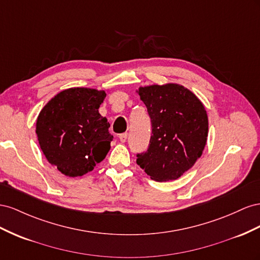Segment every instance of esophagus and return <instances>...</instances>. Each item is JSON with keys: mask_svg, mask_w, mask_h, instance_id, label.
<instances>
[{"mask_svg": "<svg viewBox=\"0 0 260 260\" xmlns=\"http://www.w3.org/2000/svg\"><path fill=\"white\" fill-rule=\"evenodd\" d=\"M118 139H120L121 143H125L127 140V133H123V134L118 135Z\"/></svg>", "mask_w": 260, "mask_h": 260, "instance_id": "esophagus-1", "label": "esophagus"}]
</instances>
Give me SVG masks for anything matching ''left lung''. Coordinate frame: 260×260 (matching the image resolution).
<instances>
[{
    "instance_id": "8db88e82",
    "label": "left lung",
    "mask_w": 260,
    "mask_h": 260,
    "mask_svg": "<svg viewBox=\"0 0 260 260\" xmlns=\"http://www.w3.org/2000/svg\"><path fill=\"white\" fill-rule=\"evenodd\" d=\"M152 127L147 151L137 165L152 180L179 179L203 154L208 136V116L196 95L177 84L140 87Z\"/></svg>"
}]
</instances>
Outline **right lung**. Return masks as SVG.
Segmentation results:
<instances>
[{
	"mask_svg": "<svg viewBox=\"0 0 260 260\" xmlns=\"http://www.w3.org/2000/svg\"><path fill=\"white\" fill-rule=\"evenodd\" d=\"M105 91L70 88L52 98L37 118L36 133L43 154L66 176L90 172L106 158L113 136L99 113Z\"/></svg>",
	"mask_w": 260,
	"mask_h": 260,
	"instance_id": "right-lung-1",
	"label": "right lung"
}]
</instances>
